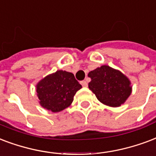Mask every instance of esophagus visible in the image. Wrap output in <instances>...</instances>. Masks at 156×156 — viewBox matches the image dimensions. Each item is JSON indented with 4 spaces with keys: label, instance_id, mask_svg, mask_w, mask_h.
I'll return each instance as SVG.
<instances>
[{
    "label": "esophagus",
    "instance_id": "34e87169",
    "mask_svg": "<svg viewBox=\"0 0 156 156\" xmlns=\"http://www.w3.org/2000/svg\"><path fill=\"white\" fill-rule=\"evenodd\" d=\"M81 85L83 87H87V83L86 81H81Z\"/></svg>",
    "mask_w": 156,
    "mask_h": 156
}]
</instances>
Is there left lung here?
<instances>
[{
    "mask_svg": "<svg viewBox=\"0 0 156 156\" xmlns=\"http://www.w3.org/2000/svg\"><path fill=\"white\" fill-rule=\"evenodd\" d=\"M88 87L100 101L111 107L123 104L132 92L130 81L119 70L102 65L88 73Z\"/></svg>",
    "mask_w": 156,
    "mask_h": 156,
    "instance_id": "1",
    "label": "left lung"
}]
</instances>
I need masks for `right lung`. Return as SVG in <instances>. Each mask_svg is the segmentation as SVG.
<instances>
[{"mask_svg":"<svg viewBox=\"0 0 156 156\" xmlns=\"http://www.w3.org/2000/svg\"><path fill=\"white\" fill-rule=\"evenodd\" d=\"M81 88L73 73L58 70L39 82L37 93L43 108L59 112L69 106L77 91Z\"/></svg>","mask_w":156,"mask_h":156,"instance_id":"add662e5","label":"right lung"}]
</instances>
